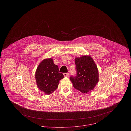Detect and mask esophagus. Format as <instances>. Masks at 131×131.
<instances>
[{"mask_svg": "<svg viewBox=\"0 0 131 131\" xmlns=\"http://www.w3.org/2000/svg\"><path fill=\"white\" fill-rule=\"evenodd\" d=\"M63 75L65 77H68L69 74L68 73H64Z\"/></svg>", "mask_w": 131, "mask_h": 131, "instance_id": "obj_1", "label": "esophagus"}]
</instances>
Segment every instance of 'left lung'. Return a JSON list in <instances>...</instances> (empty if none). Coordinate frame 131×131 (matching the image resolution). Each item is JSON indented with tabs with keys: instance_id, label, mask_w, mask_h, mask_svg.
I'll return each mask as SVG.
<instances>
[{
	"instance_id": "8db88e82",
	"label": "left lung",
	"mask_w": 131,
	"mask_h": 131,
	"mask_svg": "<svg viewBox=\"0 0 131 131\" xmlns=\"http://www.w3.org/2000/svg\"><path fill=\"white\" fill-rule=\"evenodd\" d=\"M77 72L75 77H71L73 86L82 93L93 90L99 81V72L93 59L89 56H82L75 60Z\"/></svg>"
}]
</instances>
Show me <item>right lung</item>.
<instances>
[{
	"label": "right lung",
	"instance_id": "obj_1",
	"mask_svg": "<svg viewBox=\"0 0 131 131\" xmlns=\"http://www.w3.org/2000/svg\"><path fill=\"white\" fill-rule=\"evenodd\" d=\"M58 71V66L54 64L51 58L44 59L40 62L35 72V80L41 91L49 95L56 89L59 81L64 78Z\"/></svg>",
	"mask_w": 131,
	"mask_h": 131
}]
</instances>
